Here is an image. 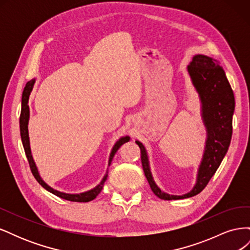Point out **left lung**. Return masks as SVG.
<instances>
[{
    "label": "left lung",
    "instance_id": "obj_1",
    "mask_svg": "<svg viewBox=\"0 0 250 250\" xmlns=\"http://www.w3.org/2000/svg\"><path fill=\"white\" fill-rule=\"evenodd\" d=\"M188 72L200 97L201 116L208 132L206 150L198 169L197 181L192 191L181 196L163 192L153 180L145 147L141 142L135 141L141 149L143 170L151 190L158 198L164 200L184 199L199 194L220 166L231 140L234 97L220 62L211 57L198 54L193 57L188 65Z\"/></svg>",
    "mask_w": 250,
    "mask_h": 250
}]
</instances>
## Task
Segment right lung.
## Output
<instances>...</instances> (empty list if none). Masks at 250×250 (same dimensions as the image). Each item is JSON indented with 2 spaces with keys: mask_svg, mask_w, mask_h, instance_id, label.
<instances>
[{
  "mask_svg": "<svg viewBox=\"0 0 250 250\" xmlns=\"http://www.w3.org/2000/svg\"><path fill=\"white\" fill-rule=\"evenodd\" d=\"M35 83V79L30 80L29 82H27V84L24 88V92H22V96H21V117H20V129H21V142H22V146H24L25 149V153L27 156V160L29 162V166H30V169H31V172L33 174V176L35 177V179L39 181V184L46 188L47 191L51 192L52 194H54L58 197L65 199V200H69V201H76V202H88L90 200L95 199L98 194H99L104 186L105 180L107 179L108 176V172H106L105 174L103 179L101 180V183L98 185L96 188H92V190H89L87 192L84 193H80V194H66V193H62V192H58L54 188H52L51 187H49L44 181L42 179V177L40 176V173L37 171L36 168V165L33 161V157L31 154V149H30V142H29V132H28V123H29V116H30V111H29V96L31 94V90L33 88V85ZM130 140L129 137H123L121 138L116 144L115 146H113L110 155H109V161H108V166L110 165L111 161L113 156H115L116 152L119 150V148L123 145L124 143L128 142Z\"/></svg>",
  "mask_w": 250,
  "mask_h": 250,
  "instance_id": "right-lung-1",
  "label": "right lung"
}]
</instances>
